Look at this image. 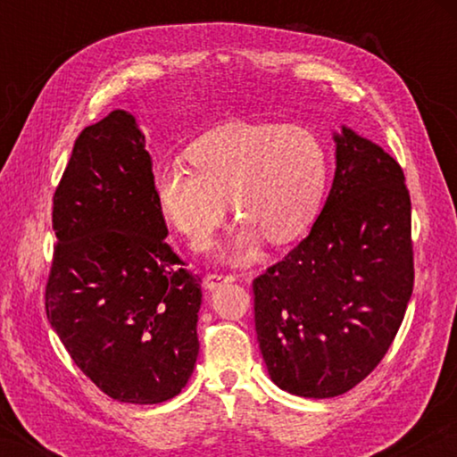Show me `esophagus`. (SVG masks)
<instances>
[{
	"label": "esophagus",
	"instance_id": "1",
	"mask_svg": "<svg viewBox=\"0 0 457 457\" xmlns=\"http://www.w3.org/2000/svg\"><path fill=\"white\" fill-rule=\"evenodd\" d=\"M236 280V276H221V274H207L205 276V280H204V286H205V290H215L218 288V286L221 284V282H234Z\"/></svg>",
	"mask_w": 457,
	"mask_h": 457
}]
</instances>
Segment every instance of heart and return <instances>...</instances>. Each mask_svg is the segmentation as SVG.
Wrapping results in <instances>:
<instances>
[{"instance_id":"b5f03b06","label":"heart","mask_w":457,"mask_h":457,"mask_svg":"<svg viewBox=\"0 0 457 457\" xmlns=\"http://www.w3.org/2000/svg\"><path fill=\"white\" fill-rule=\"evenodd\" d=\"M193 167L165 163L153 177L163 212L193 239L210 236L231 207L245 223L223 256H256L262 234L284 244L311 226L327 187L320 138L304 127L228 122L189 146Z\"/></svg>"}]
</instances>
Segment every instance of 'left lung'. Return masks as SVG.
<instances>
[{
    "label": "left lung",
    "mask_w": 457,
    "mask_h": 457,
    "mask_svg": "<svg viewBox=\"0 0 457 457\" xmlns=\"http://www.w3.org/2000/svg\"><path fill=\"white\" fill-rule=\"evenodd\" d=\"M332 138L337 169L320 215L288 256L253 280L268 375L308 399L343 395L381 362L413 292L403 171L349 127Z\"/></svg>",
    "instance_id": "8db88e82"
}]
</instances>
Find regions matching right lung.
<instances>
[{
	"mask_svg": "<svg viewBox=\"0 0 457 457\" xmlns=\"http://www.w3.org/2000/svg\"><path fill=\"white\" fill-rule=\"evenodd\" d=\"M52 228L46 314L72 361L120 403L179 395L199 354L201 278L167 244L133 114L117 108L76 138Z\"/></svg>",
	"mask_w": 457,
	"mask_h": 457,
	"instance_id": "obj_1",
	"label": "right lung"
}]
</instances>
